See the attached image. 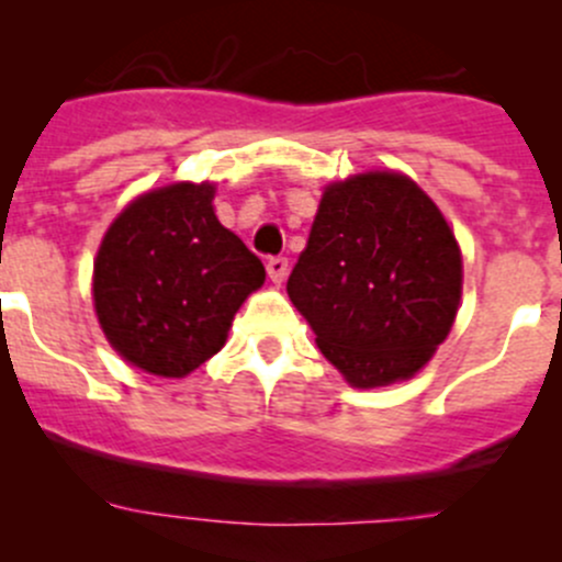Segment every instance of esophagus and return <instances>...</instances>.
Returning <instances> with one entry per match:
<instances>
[{"mask_svg":"<svg viewBox=\"0 0 562 562\" xmlns=\"http://www.w3.org/2000/svg\"><path fill=\"white\" fill-rule=\"evenodd\" d=\"M266 271H269L271 282H277V285H280V282L288 277V258L274 255V258H269V263H266Z\"/></svg>","mask_w":562,"mask_h":562,"instance_id":"34e87169","label":"esophagus"}]
</instances>
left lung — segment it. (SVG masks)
Returning a JSON list of instances; mask_svg holds the SVG:
<instances>
[{"label":"left lung","mask_w":562,"mask_h":562,"mask_svg":"<svg viewBox=\"0 0 562 562\" xmlns=\"http://www.w3.org/2000/svg\"><path fill=\"white\" fill-rule=\"evenodd\" d=\"M462 258L440 209L400 173L326 187L288 296L317 348L356 389L389 386L451 331Z\"/></svg>","instance_id":"obj_1"}]
</instances>
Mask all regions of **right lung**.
I'll return each instance as SVG.
<instances>
[{
    "label": "right lung",
    "instance_id": "obj_1",
    "mask_svg": "<svg viewBox=\"0 0 562 562\" xmlns=\"http://www.w3.org/2000/svg\"><path fill=\"white\" fill-rule=\"evenodd\" d=\"M212 184H171L130 203L94 260V310L108 342L140 370L181 378L212 359L236 310L266 280L223 228Z\"/></svg>",
    "mask_w": 562,
    "mask_h": 562
}]
</instances>
